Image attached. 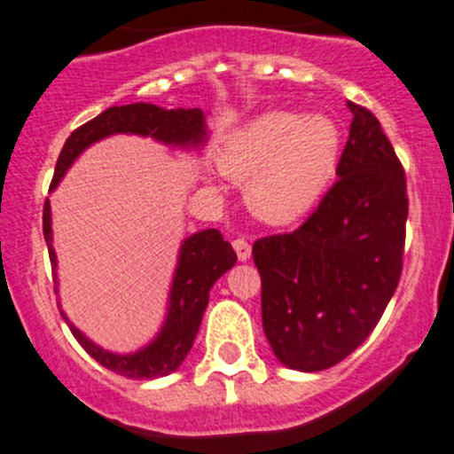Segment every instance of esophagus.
Listing matches in <instances>:
<instances>
[{"label":"esophagus","instance_id":"1","mask_svg":"<svg viewBox=\"0 0 454 454\" xmlns=\"http://www.w3.org/2000/svg\"><path fill=\"white\" fill-rule=\"evenodd\" d=\"M232 248H235L237 259L239 261H250V256H253V248H250L248 241H244V239L232 241Z\"/></svg>","mask_w":454,"mask_h":454}]
</instances>
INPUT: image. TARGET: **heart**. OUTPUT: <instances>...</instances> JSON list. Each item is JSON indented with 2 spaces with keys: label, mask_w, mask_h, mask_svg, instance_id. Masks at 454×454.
I'll use <instances>...</instances> for the list:
<instances>
[{
  "label": "heart",
  "mask_w": 454,
  "mask_h": 454,
  "mask_svg": "<svg viewBox=\"0 0 454 454\" xmlns=\"http://www.w3.org/2000/svg\"><path fill=\"white\" fill-rule=\"evenodd\" d=\"M340 160V129L327 114L268 112L232 131L219 168L248 183V206L263 222L286 226L318 204Z\"/></svg>",
  "instance_id": "obj_1"
}]
</instances>
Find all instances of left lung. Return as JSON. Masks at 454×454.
<instances>
[{"instance_id":"left-lung-1","label":"left lung","mask_w":454,"mask_h":454,"mask_svg":"<svg viewBox=\"0 0 454 454\" xmlns=\"http://www.w3.org/2000/svg\"><path fill=\"white\" fill-rule=\"evenodd\" d=\"M347 107L354 118L336 184L303 226L253 246L265 338L294 371L329 369L358 349L402 272L404 168L378 118Z\"/></svg>"}]
</instances>
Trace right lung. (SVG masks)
<instances>
[{"label": "right lung", "mask_w": 454, "mask_h": 454, "mask_svg": "<svg viewBox=\"0 0 454 454\" xmlns=\"http://www.w3.org/2000/svg\"><path fill=\"white\" fill-rule=\"evenodd\" d=\"M201 109H164L151 103H131L122 107H109L83 127L72 131L70 138L63 145L59 153L57 168H54L52 184L50 191L59 186V182L66 177L72 164L76 162L85 149H90L96 142L109 138V136H140L151 138L164 146L180 151H200L208 142V125ZM43 237L48 244L50 263L54 272V292L59 294L57 281V253L52 246V208L50 200L43 206ZM237 263V254L228 241L219 235L215 228L198 231L186 237L177 250V263L173 270L171 286H168L167 314L158 333L151 338L140 349L129 354H118L100 347L98 342L85 336L79 327L70 320V316L61 309V301H57L61 309L63 320L67 323L70 332L79 340L87 354L103 364L105 369L131 380H153L164 378L180 369L184 358L193 347L195 336L200 332L201 316L208 305V292L217 278H222L232 265Z\"/></svg>", "instance_id": "right-lung-1"}]
</instances>
